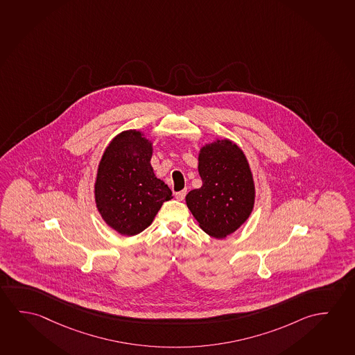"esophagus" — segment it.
<instances>
[{
	"label": "esophagus",
	"mask_w": 355,
	"mask_h": 355,
	"mask_svg": "<svg viewBox=\"0 0 355 355\" xmlns=\"http://www.w3.org/2000/svg\"><path fill=\"white\" fill-rule=\"evenodd\" d=\"M186 192H187L186 190H181V191L175 192V197H176L179 201H182V200L185 198Z\"/></svg>",
	"instance_id": "34e87169"
}]
</instances>
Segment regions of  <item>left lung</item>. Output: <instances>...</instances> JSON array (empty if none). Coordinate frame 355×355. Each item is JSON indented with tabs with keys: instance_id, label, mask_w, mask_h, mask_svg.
Instances as JSON below:
<instances>
[{
	"instance_id": "1",
	"label": "left lung",
	"mask_w": 355,
	"mask_h": 355,
	"mask_svg": "<svg viewBox=\"0 0 355 355\" xmlns=\"http://www.w3.org/2000/svg\"><path fill=\"white\" fill-rule=\"evenodd\" d=\"M202 186L186 195L187 207L207 234L225 238L252 214L253 176L244 153L231 141L203 146L198 157Z\"/></svg>"
}]
</instances>
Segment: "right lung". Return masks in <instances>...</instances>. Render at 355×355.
<instances>
[{
  "label": "right lung",
  "instance_id": "right-lung-1",
  "mask_svg": "<svg viewBox=\"0 0 355 355\" xmlns=\"http://www.w3.org/2000/svg\"><path fill=\"white\" fill-rule=\"evenodd\" d=\"M152 143L141 132L125 130L102 155L95 184L102 218L123 236H135L152 225L173 192L150 165Z\"/></svg>",
  "mask_w": 355,
  "mask_h": 355
}]
</instances>
